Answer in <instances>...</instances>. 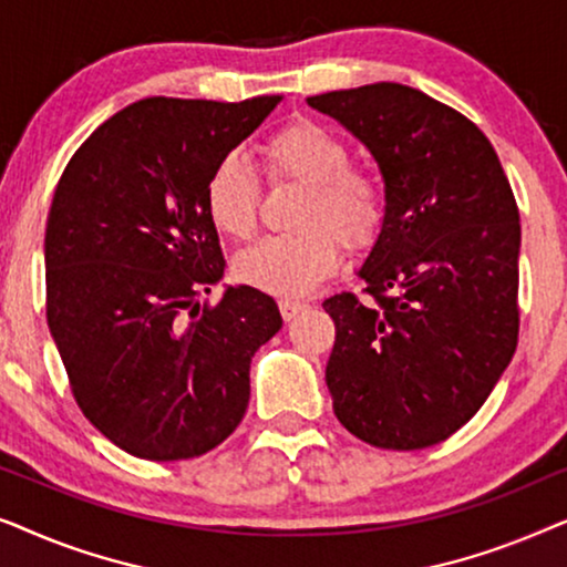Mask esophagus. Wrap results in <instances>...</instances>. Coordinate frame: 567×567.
<instances>
[{"mask_svg": "<svg viewBox=\"0 0 567 567\" xmlns=\"http://www.w3.org/2000/svg\"><path fill=\"white\" fill-rule=\"evenodd\" d=\"M278 309H281L284 320H293V317H299L301 312H305L307 301H299V299H281V301H278Z\"/></svg>", "mask_w": 567, "mask_h": 567, "instance_id": "34e87169", "label": "esophagus"}]
</instances>
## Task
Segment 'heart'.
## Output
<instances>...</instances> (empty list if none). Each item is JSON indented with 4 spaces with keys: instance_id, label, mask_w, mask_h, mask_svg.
I'll use <instances>...</instances> for the list:
<instances>
[{
    "instance_id": "1",
    "label": "heart",
    "mask_w": 567,
    "mask_h": 567,
    "mask_svg": "<svg viewBox=\"0 0 567 567\" xmlns=\"http://www.w3.org/2000/svg\"><path fill=\"white\" fill-rule=\"evenodd\" d=\"M276 181L307 185L293 235L266 237L235 262V274L252 289L299 297L336 274L343 244L363 250L384 221V188L369 169L351 165V146L315 121H293L262 146ZM260 177L243 154H224L206 177L208 221L231 239H250L258 229Z\"/></svg>"
}]
</instances>
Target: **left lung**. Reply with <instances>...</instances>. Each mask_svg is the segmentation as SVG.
<instances>
[{
  "mask_svg": "<svg viewBox=\"0 0 567 567\" xmlns=\"http://www.w3.org/2000/svg\"><path fill=\"white\" fill-rule=\"evenodd\" d=\"M359 138L384 181V221L359 268L369 301L324 299V382L353 436L425 449L483 408L518 340L522 224L493 144L398 82L307 97Z\"/></svg>",
  "mask_w": 567,
  "mask_h": 567,
  "instance_id": "obj_1",
  "label": "left lung"
}]
</instances>
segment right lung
<instances>
[{"mask_svg":"<svg viewBox=\"0 0 567 567\" xmlns=\"http://www.w3.org/2000/svg\"><path fill=\"white\" fill-rule=\"evenodd\" d=\"M281 100H138L92 131L53 190L51 338L84 417L138 460L219 446L250 402L255 351L284 324L252 286L198 301L227 266L206 177Z\"/></svg>","mask_w":567,"mask_h":567,"instance_id":"1","label":"right lung"}]
</instances>
